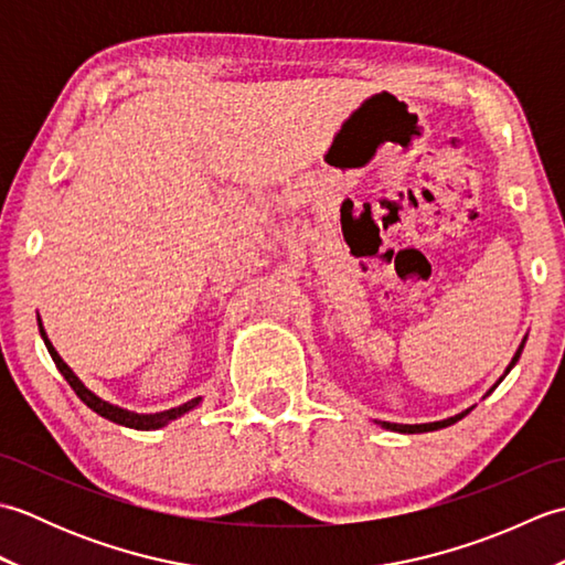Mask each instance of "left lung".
<instances>
[{
    "instance_id": "1",
    "label": "left lung",
    "mask_w": 565,
    "mask_h": 565,
    "mask_svg": "<svg viewBox=\"0 0 565 565\" xmlns=\"http://www.w3.org/2000/svg\"><path fill=\"white\" fill-rule=\"evenodd\" d=\"M522 350H524V342L520 344V350H518V354L512 356V362H510V366H508V371L518 364V359H520V354H522ZM505 371V374H508ZM502 381V379H500ZM498 381V383H500ZM468 413L471 411H466V413H461V415H456V417H449V419H441V423H429V425H395V423H381V427H386V429H393V431H407V435H415V431H431V429H441V427H449V425H454V423H459L461 417H466Z\"/></svg>"
}]
</instances>
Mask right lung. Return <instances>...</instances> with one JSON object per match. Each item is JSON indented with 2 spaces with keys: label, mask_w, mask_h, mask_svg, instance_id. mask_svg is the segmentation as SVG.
<instances>
[{
  "label": "right lung",
  "mask_w": 565,
  "mask_h": 565,
  "mask_svg": "<svg viewBox=\"0 0 565 565\" xmlns=\"http://www.w3.org/2000/svg\"><path fill=\"white\" fill-rule=\"evenodd\" d=\"M39 330H41V338H43V342H45V347H47V352H51V356H53V362H55L57 371H60V374L65 376V381L70 383V388L77 393V398H79L84 405H87V407H92L94 413L102 415V417H106V419H111V423H116V425L134 427V429H158V427H162V425L170 423V419H177L179 415L189 413L191 407H194V405L199 403V398H194V401H189V403H184V405L172 407V411L154 413V415H136V413L121 411V407H116V405H109L106 401L97 398V395H94L87 386H84V383H82L75 374H72V369L63 362V359H60V354L55 352V347L51 344V340L45 338V330H43V326H41V320H39Z\"/></svg>",
  "instance_id": "add662e5"
}]
</instances>
